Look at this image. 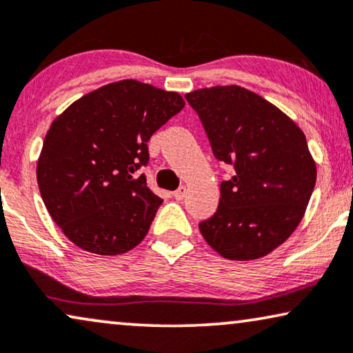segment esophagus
Here are the masks:
<instances>
[{
	"label": "esophagus",
	"instance_id": "34e87169",
	"mask_svg": "<svg viewBox=\"0 0 353 353\" xmlns=\"http://www.w3.org/2000/svg\"><path fill=\"white\" fill-rule=\"evenodd\" d=\"M184 197H185V187H181V189H177L176 192H174V199L176 200H184Z\"/></svg>",
	"mask_w": 353,
	"mask_h": 353
}]
</instances>
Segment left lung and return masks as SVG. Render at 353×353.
I'll return each mask as SVG.
<instances>
[{"label": "left lung", "mask_w": 353, "mask_h": 353, "mask_svg": "<svg viewBox=\"0 0 353 353\" xmlns=\"http://www.w3.org/2000/svg\"><path fill=\"white\" fill-rule=\"evenodd\" d=\"M185 99L215 158L234 169L200 233L230 261L267 256L296 230L313 194L316 163L305 133L279 107L236 84L197 89Z\"/></svg>", "instance_id": "8db88e82"}]
</instances>
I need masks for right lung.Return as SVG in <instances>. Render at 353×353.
Masks as SVG:
<instances>
[{
	"mask_svg": "<svg viewBox=\"0 0 353 353\" xmlns=\"http://www.w3.org/2000/svg\"><path fill=\"white\" fill-rule=\"evenodd\" d=\"M184 105L177 92L123 79L79 97L53 120L37 182L71 243L119 256L143 241L163 200L135 172L148 164L151 135Z\"/></svg>",
	"mask_w": 353,
	"mask_h": 353,
	"instance_id": "obj_1",
	"label": "right lung"
}]
</instances>
